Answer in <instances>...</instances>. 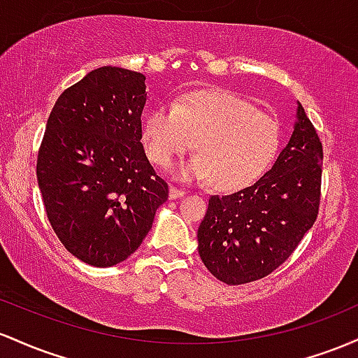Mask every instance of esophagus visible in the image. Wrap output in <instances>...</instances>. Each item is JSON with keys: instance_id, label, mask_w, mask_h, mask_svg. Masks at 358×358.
I'll return each instance as SVG.
<instances>
[{"instance_id": "esophagus-1", "label": "esophagus", "mask_w": 358, "mask_h": 358, "mask_svg": "<svg viewBox=\"0 0 358 358\" xmlns=\"http://www.w3.org/2000/svg\"><path fill=\"white\" fill-rule=\"evenodd\" d=\"M184 194H186V191L184 189H179V187H176V186L169 187V198L171 199H179V198H182Z\"/></svg>"}]
</instances>
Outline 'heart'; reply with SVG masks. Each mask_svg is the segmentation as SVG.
Returning <instances> with one entry per match:
<instances>
[{
  "mask_svg": "<svg viewBox=\"0 0 358 358\" xmlns=\"http://www.w3.org/2000/svg\"><path fill=\"white\" fill-rule=\"evenodd\" d=\"M148 159L167 167L196 142L198 155L180 164V179H210L220 191L254 184L280 145L279 122L248 99L223 90H199L159 104L143 118Z\"/></svg>",
  "mask_w": 358,
  "mask_h": 358,
  "instance_id": "obj_1",
  "label": "heart"
}]
</instances>
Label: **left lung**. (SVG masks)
Segmentation results:
<instances>
[{
	"label": "left lung",
	"instance_id": "obj_1",
	"mask_svg": "<svg viewBox=\"0 0 358 358\" xmlns=\"http://www.w3.org/2000/svg\"><path fill=\"white\" fill-rule=\"evenodd\" d=\"M323 145L298 103L294 131L274 166L252 186L211 196L198 252L216 279L238 286L275 271L316 222Z\"/></svg>",
	"mask_w": 358,
	"mask_h": 358
}]
</instances>
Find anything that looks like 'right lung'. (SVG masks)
Segmentation results:
<instances>
[{"label": "right lung", "mask_w": 358, "mask_h": 358, "mask_svg": "<svg viewBox=\"0 0 358 358\" xmlns=\"http://www.w3.org/2000/svg\"><path fill=\"white\" fill-rule=\"evenodd\" d=\"M145 76L104 66L52 108L37 159L47 218L72 255L94 267L128 259L169 198L142 145Z\"/></svg>", "instance_id": "1"}]
</instances>
